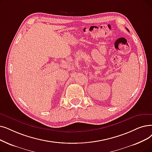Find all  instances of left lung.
I'll return each instance as SVG.
<instances>
[{
	"label": "left lung",
	"instance_id": "8db88e82",
	"mask_svg": "<svg viewBox=\"0 0 152 152\" xmlns=\"http://www.w3.org/2000/svg\"><path fill=\"white\" fill-rule=\"evenodd\" d=\"M128 30V31H129V30Z\"/></svg>",
	"mask_w": 152,
	"mask_h": 152
}]
</instances>
